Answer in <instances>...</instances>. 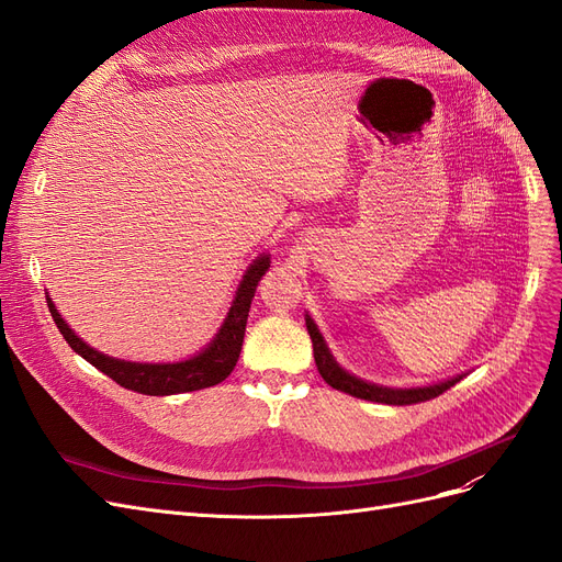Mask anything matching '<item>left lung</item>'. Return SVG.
Instances as JSON below:
<instances>
[{
    "instance_id": "1",
    "label": "left lung",
    "mask_w": 562,
    "mask_h": 562,
    "mask_svg": "<svg viewBox=\"0 0 562 562\" xmlns=\"http://www.w3.org/2000/svg\"><path fill=\"white\" fill-rule=\"evenodd\" d=\"M304 321H307V330L312 337L314 345V361L316 368L321 372V378L326 380L333 389L345 391L349 396L363 398V401H375V403H386V405H411V403H422L429 401L443 394L450 386H454L464 375H457L443 382H436L429 386H407V389H398V386H384V384H375L351 375L349 370H345L335 361V356L330 353L326 339H323L318 326L314 323V318L310 314H304Z\"/></svg>"
}]
</instances>
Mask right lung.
I'll return each instance as SVG.
<instances>
[{
	"label": "right lung",
	"mask_w": 562,
	"mask_h": 562,
	"mask_svg": "<svg viewBox=\"0 0 562 562\" xmlns=\"http://www.w3.org/2000/svg\"><path fill=\"white\" fill-rule=\"evenodd\" d=\"M267 269H269V255L262 252L260 258H255L248 265L244 279L239 281V288H236L232 307L223 321V326L217 328L215 337L199 353L176 363H135V361L114 359V356L98 351L83 342V339L67 326L65 318L56 310L54 300L48 295H46V302L60 335L65 337V342L70 345L81 359H87L100 372H105V375L112 378L119 386L138 391V394H147V396H173V394H184V391L215 386L229 378V372L234 370L241 353L246 321L250 312V302L255 297V288H258Z\"/></svg>",
	"instance_id": "right-lung-1"
}]
</instances>
